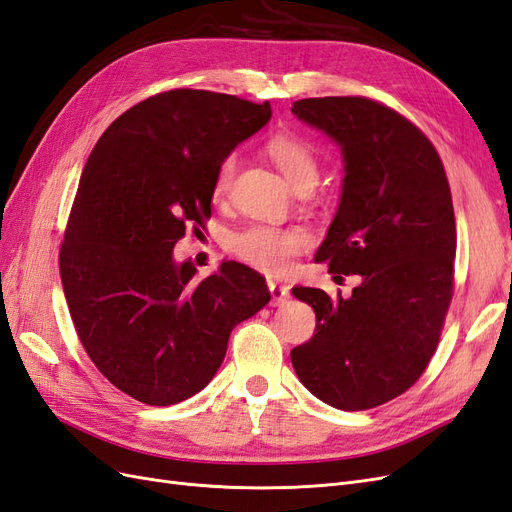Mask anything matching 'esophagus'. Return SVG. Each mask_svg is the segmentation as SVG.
I'll return each mask as SVG.
<instances>
[{
  "instance_id": "34e87169",
  "label": "esophagus",
  "mask_w": 512,
  "mask_h": 512,
  "mask_svg": "<svg viewBox=\"0 0 512 512\" xmlns=\"http://www.w3.org/2000/svg\"><path fill=\"white\" fill-rule=\"evenodd\" d=\"M269 290H271V297H273V305H282L290 297V288L286 284L269 280Z\"/></svg>"
}]
</instances>
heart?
Instances as JSON below:
<instances>
[{"instance_id":"1","label":"heart","mask_w":512,"mask_h":512,"mask_svg":"<svg viewBox=\"0 0 512 512\" xmlns=\"http://www.w3.org/2000/svg\"><path fill=\"white\" fill-rule=\"evenodd\" d=\"M269 156L275 166L292 185V190H299L303 185H316L318 181V160L314 149L301 138L290 134H277L267 145ZM237 156H228L218 164L215 170L213 190L218 196L228 192L232 177H235ZM309 239L303 230L297 228H275L267 224H252L230 237L228 245L235 256H239L247 265L260 271L280 275L290 269L292 258L301 254L307 247Z\"/></svg>"}]
</instances>
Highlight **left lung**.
Here are the masks:
<instances>
[{"instance_id":"8db88e82","label":"left lung","mask_w":512,"mask_h":512,"mask_svg":"<svg viewBox=\"0 0 512 512\" xmlns=\"http://www.w3.org/2000/svg\"><path fill=\"white\" fill-rule=\"evenodd\" d=\"M292 113L342 149V198L316 262L359 275L348 299L292 288L316 333L290 352L305 389L369 410L421 378L453 297L457 230L438 151L406 117L367 98H305Z\"/></svg>"}]
</instances>
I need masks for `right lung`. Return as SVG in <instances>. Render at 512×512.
I'll use <instances>...</instances> for the list:
<instances>
[{
    "instance_id": "obj_1",
    "label": "right lung",
    "mask_w": 512,
    "mask_h": 512,
    "mask_svg": "<svg viewBox=\"0 0 512 512\" xmlns=\"http://www.w3.org/2000/svg\"><path fill=\"white\" fill-rule=\"evenodd\" d=\"M269 119V102L173 89L117 117L91 151L61 286L89 359L136 401L170 406L203 391L232 329L271 301L265 277L241 262L198 280L173 258L185 226L211 215L218 164Z\"/></svg>"
}]
</instances>
